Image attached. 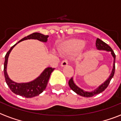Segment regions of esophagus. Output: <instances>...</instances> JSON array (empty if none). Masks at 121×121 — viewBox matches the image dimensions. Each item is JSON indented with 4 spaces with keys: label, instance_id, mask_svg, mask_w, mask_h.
Here are the masks:
<instances>
[{
    "label": "esophagus",
    "instance_id": "esophagus-1",
    "mask_svg": "<svg viewBox=\"0 0 121 121\" xmlns=\"http://www.w3.org/2000/svg\"><path fill=\"white\" fill-rule=\"evenodd\" d=\"M68 64V60H64L63 61H62L61 62V66L62 67H65V66H66V65Z\"/></svg>",
    "mask_w": 121,
    "mask_h": 121
}]
</instances>
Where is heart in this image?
Instances as JSON below:
<instances>
[{"label":"heart","mask_w":121,"mask_h":121,"mask_svg":"<svg viewBox=\"0 0 121 121\" xmlns=\"http://www.w3.org/2000/svg\"><path fill=\"white\" fill-rule=\"evenodd\" d=\"M85 44V42L83 40L72 38L64 42L60 47V49L65 54H73L81 50Z\"/></svg>","instance_id":"b5f03b06"}]
</instances>
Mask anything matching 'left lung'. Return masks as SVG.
Listing matches in <instances>:
<instances>
[{"instance_id": "left-lung-1", "label": "left lung", "mask_w": 121, "mask_h": 121, "mask_svg": "<svg viewBox=\"0 0 121 121\" xmlns=\"http://www.w3.org/2000/svg\"><path fill=\"white\" fill-rule=\"evenodd\" d=\"M96 47L98 50H105L107 52H110L112 54V57L114 58V63H113V69L112 70L111 74L109 76V77L106 81H105L104 83H102V85H100L98 88L95 89L94 91H86L83 90V89L80 88L77 85H76L73 81V78H71V79H69V87L74 92L76 93L77 94L79 95H81L82 96H85V97H91V96H94L95 95L99 94L104 91L105 89L107 88V86L110 83V80L112 79L114 75V73H115V62H116V55L114 54V51L112 50L110 46H108L107 43H105L104 42H103L102 40H101L99 38H97L96 40Z\"/></svg>"}]
</instances>
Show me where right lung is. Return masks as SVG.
<instances>
[{
	"label": "right lung",
	"mask_w": 121,
	"mask_h": 121,
	"mask_svg": "<svg viewBox=\"0 0 121 121\" xmlns=\"http://www.w3.org/2000/svg\"><path fill=\"white\" fill-rule=\"evenodd\" d=\"M48 37V35L40 33H33L32 34L28 36L23 38L19 40L17 43L13 45L7 52L5 56V62H4V73L5 76V82L7 83V86H9L12 91L15 94L19 95L20 96H25L26 98H32L36 96L40 93H42L47 85L48 79L50 78V74L52 73L55 68L52 67H47L42 73V74L38 76L37 78L34 79L33 81L28 82V83H17L14 81H12L8 76L7 73V65L8 61V57L11 50L19 42H22L23 40H30V39H35L38 40L40 42H47V38Z\"/></svg>",
	"instance_id": "right-lung-1"
}]
</instances>
